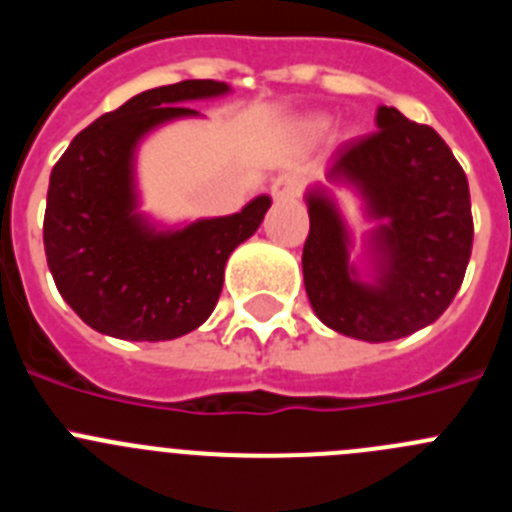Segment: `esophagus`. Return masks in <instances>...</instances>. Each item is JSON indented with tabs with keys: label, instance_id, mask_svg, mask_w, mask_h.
<instances>
[{
	"label": "esophagus",
	"instance_id": "1",
	"mask_svg": "<svg viewBox=\"0 0 512 512\" xmlns=\"http://www.w3.org/2000/svg\"><path fill=\"white\" fill-rule=\"evenodd\" d=\"M299 192V177L292 172H281L274 182H271V195L274 200H292Z\"/></svg>",
	"mask_w": 512,
	"mask_h": 512
}]
</instances>
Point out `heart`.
Returning a JSON list of instances; mask_svg holds the SVG:
<instances>
[{
	"label": "heart",
	"mask_w": 512,
	"mask_h": 512,
	"mask_svg": "<svg viewBox=\"0 0 512 512\" xmlns=\"http://www.w3.org/2000/svg\"><path fill=\"white\" fill-rule=\"evenodd\" d=\"M317 126H322V124H317Z\"/></svg>",
	"instance_id": "obj_1"
}]
</instances>
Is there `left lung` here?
Masks as SVG:
<instances>
[{"instance_id":"1","label":"left lung","mask_w":512,"mask_h":512,"mask_svg":"<svg viewBox=\"0 0 512 512\" xmlns=\"http://www.w3.org/2000/svg\"><path fill=\"white\" fill-rule=\"evenodd\" d=\"M378 131L342 144L327 180L350 185L381 220L370 233L373 281L350 264L348 228L325 190H312L302 251L304 289L322 322L365 342L431 325L459 292L472 253L467 175L437 131L378 106Z\"/></svg>"}]
</instances>
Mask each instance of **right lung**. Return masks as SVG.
I'll return each mask as SVG.
<instances>
[{
	"label": "right lung",
	"mask_w": 512,
	"mask_h": 512,
	"mask_svg": "<svg viewBox=\"0 0 512 512\" xmlns=\"http://www.w3.org/2000/svg\"><path fill=\"white\" fill-rule=\"evenodd\" d=\"M220 81H180L129 98L78 134L50 172L42 241L60 297L103 335L175 340L203 325L223 289L225 261L269 210L157 231L137 213L134 149L164 121L198 116L187 101L223 96Z\"/></svg>",
	"instance_id": "1"
}]
</instances>
